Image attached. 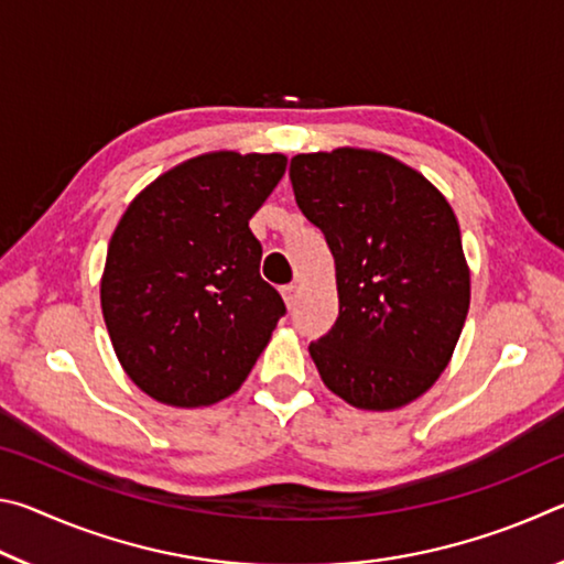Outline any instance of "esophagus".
Segmentation results:
<instances>
[{
    "mask_svg": "<svg viewBox=\"0 0 564 564\" xmlns=\"http://www.w3.org/2000/svg\"><path fill=\"white\" fill-rule=\"evenodd\" d=\"M281 293H283V301H285V305H289V308H293L295 301H299V285H295V283L283 285Z\"/></svg>",
    "mask_w": 564,
    "mask_h": 564,
    "instance_id": "1",
    "label": "esophagus"
}]
</instances>
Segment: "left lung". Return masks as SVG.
<instances>
[{"label":"left lung","mask_w":564,"mask_h":564,"mask_svg":"<svg viewBox=\"0 0 564 564\" xmlns=\"http://www.w3.org/2000/svg\"><path fill=\"white\" fill-rule=\"evenodd\" d=\"M295 204L336 259L338 321L311 343L330 393L395 410L441 378L470 308V269L447 198L383 151L340 147L291 159Z\"/></svg>","instance_id":"obj_1"}]
</instances>
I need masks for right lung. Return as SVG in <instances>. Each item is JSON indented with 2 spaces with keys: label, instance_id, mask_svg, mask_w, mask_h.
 Here are the masks:
<instances>
[{
  "label": "right lung",
  "instance_id": "right-lung-1",
  "mask_svg": "<svg viewBox=\"0 0 564 564\" xmlns=\"http://www.w3.org/2000/svg\"><path fill=\"white\" fill-rule=\"evenodd\" d=\"M283 154L208 151L137 194L113 228L101 313L131 383L174 408L241 388L285 313L248 228L285 174Z\"/></svg>",
  "mask_w": 564,
  "mask_h": 564
}]
</instances>
